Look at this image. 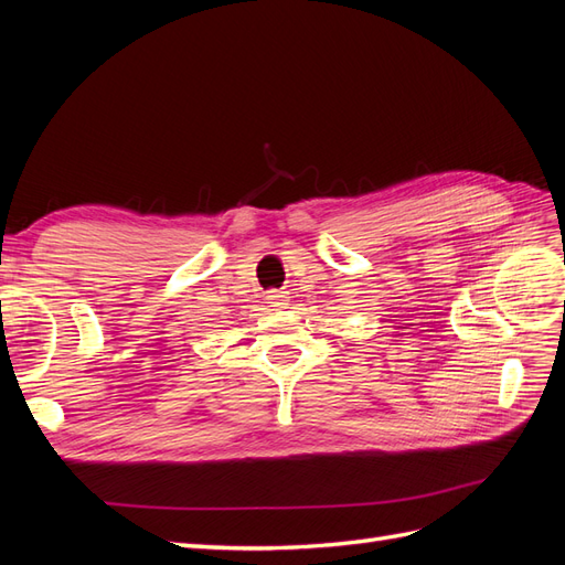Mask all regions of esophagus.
<instances>
[{
    "mask_svg": "<svg viewBox=\"0 0 565 565\" xmlns=\"http://www.w3.org/2000/svg\"><path fill=\"white\" fill-rule=\"evenodd\" d=\"M266 299L270 306H276V309H285L287 306V292H282V289H270V292H266Z\"/></svg>",
    "mask_w": 565,
    "mask_h": 565,
    "instance_id": "1",
    "label": "esophagus"
}]
</instances>
